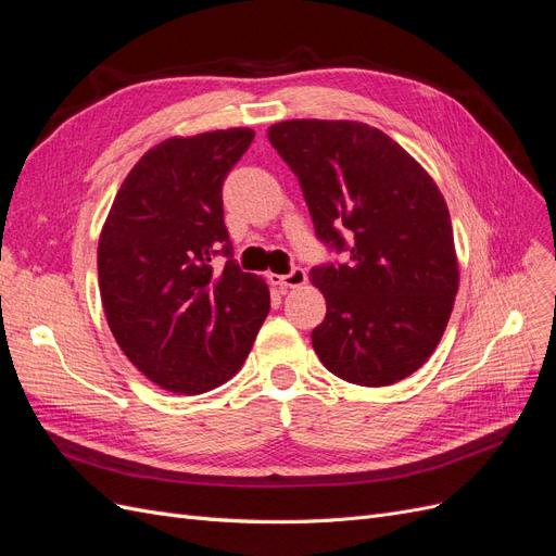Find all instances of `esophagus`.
Here are the masks:
<instances>
[{"mask_svg":"<svg viewBox=\"0 0 556 556\" xmlns=\"http://www.w3.org/2000/svg\"><path fill=\"white\" fill-rule=\"evenodd\" d=\"M268 280H271L274 285H282V288H301V285H306L308 276H306L304 268L296 266V268H292L290 274H285V276L268 274Z\"/></svg>","mask_w":556,"mask_h":556,"instance_id":"esophagus-1","label":"esophagus"}]
</instances>
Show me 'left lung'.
Masks as SVG:
<instances>
[{
  "label": "left lung",
  "mask_w": 556,
  "mask_h": 556,
  "mask_svg": "<svg viewBox=\"0 0 556 556\" xmlns=\"http://www.w3.org/2000/svg\"><path fill=\"white\" fill-rule=\"evenodd\" d=\"M268 141L299 178L317 239L350 252L348 264L311 268L327 299L311 333L319 362L362 387L408 378L443 339L459 288L439 185L366 123L285 121L268 127Z\"/></svg>",
  "instance_id": "left-lung-1"
}]
</instances>
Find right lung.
Instances as JSON below:
<instances>
[{"instance_id": "1", "label": "right lung", "mask_w": 556, "mask_h": 556, "mask_svg": "<svg viewBox=\"0 0 556 556\" xmlns=\"http://www.w3.org/2000/svg\"><path fill=\"white\" fill-rule=\"evenodd\" d=\"M250 127L172 137L134 164L99 233L113 339L162 390L204 394L243 366L271 308L268 285L231 260L223 182ZM225 254V267L212 257Z\"/></svg>"}]
</instances>
